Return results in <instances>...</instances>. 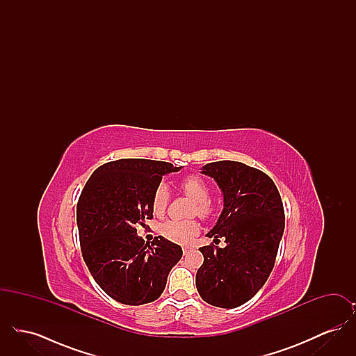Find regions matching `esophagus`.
<instances>
[{"mask_svg": "<svg viewBox=\"0 0 356 356\" xmlns=\"http://www.w3.org/2000/svg\"><path fill=\"white\" fill-rule=\"evenodd\" d=\"M188 252H189V248L184 247V248H183V254H186Z\"/></svg>", "mask_w": 356, "mask_h": 356, "instance_id": "obj_1", "label": "esophagus"}]
</instances>
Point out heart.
<instances>
[{"mask_svg": "<svg viewBox=\"0 0 356 356\" xmlns=\"http://www.w3.org/2000/svg\"><path fill=\"white\" fill-rule=\"evenodd\" d=\"M180 188L186 196L195 202L192 213L208 219L215 212V205L209 200V188L200 176L191 175L180 181ZM170 189L160 184L154 189L152 196L153 213L161 216L170 203ZM199 232V224L195 220H168L161 225V234L173 243L186 244Z\"/></svg>", "mask_w": 356, "mask_h": 356, "instance_id": "heart-1", "label": "heart"}]
</instances>
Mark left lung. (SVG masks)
<instances>
[{"mask_svg":"<svg viewBox=\"0 0 356 356\" xmlns=\"http://www.w3.org/2000/svg\"><path fill=\"white\" fill-rule=\"evenodd\" d=\"M202 173L213 177L222 192L224 208L207 234L225 238V247H202L203 266L196 288L204 302L236 308L264 286L284 232V208L271 177L238 161L209 163Z\"/></svg>","mask_w":356,"mask_h":356,"instance_id":"8db88e82","label":"left lung"}]
</instances>
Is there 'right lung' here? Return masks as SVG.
Wrapping results in <instances>:
<instances>
[{
    "instance_id": "obj_1",
    "label": "right lung",
    "mask_w": 356,
    "mask_h": 356,
    "mask_svg": "<svg viewBox=\"0 0 356 356\" xmlns=\"http://www.w3.org/2000/svg\"><path fill=\"white\" fill-rule=\"evenodd\" d=\"M165 161L121 159L92 173L77 203V227L85 264L96 283L122 305L151 303L163 293L180 245L163 236L145 243L136 225L153 218L152 196L164 175L177 172Z\"/></svg>"
}]
</instances>
